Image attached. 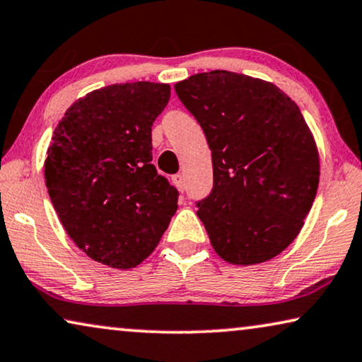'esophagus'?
Wrapping results in <instances>:
<instances>
[{
  "mask_svg": "<svg viewBox=\"0 0 362 362\" xmlns=\"http://www.w3.org/2000/svg\"><path fill=\"white\" fill-rule=\"evenodd\" d=\"M173 185H175L181 192L185 191V176H182V175L173 176Z\"/></svg>",
  "mask_w": 362,
  "mask_h": 362,
  "instance_id": "esophagus-1",
  "label": "esophagus"
}]
</instances>
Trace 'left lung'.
<instances>
[{
  "label": "left lung",
  "instance_id": "left-lung-1",
  "mask_svg": "<svg viewBox=\"0 0 362 362\" xmlns=\"http://www.w3.org/2000/svg\"><path fill=\"white\" fill-rule=\"evenodd\" d=\"M175 90L212 151V192L197 202L212 248L230 264L274 258L302 230L320 177L300 109L272 83L225 70Z\"/></svg>",
  "mask_w": 362,
  "mask_h": 362
}]
</instances>
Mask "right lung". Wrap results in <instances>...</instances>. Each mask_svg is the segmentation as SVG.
I'll list each match as a JSON object with an SVG mask.
<instances>
[{"mask_svg":"<svg viewBox=\"0 0 362 362\" xmlns=\"http://www.w3.org/2000/svg\"><path fill=\"white\" fill-rule=\"evenodd\" d=\"M165 83L88 93L66 109L47 150L45 186L66 233L91 259L142 263L177 209V191L151 165V125L170 101Z\"/></svg>","mask_w":362,"mask_h":362,"instance_id":"obj_1","label":"right lung"}]
</instances>
